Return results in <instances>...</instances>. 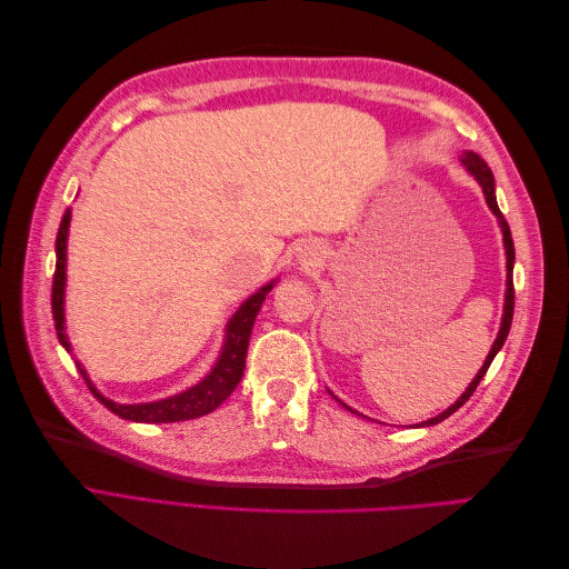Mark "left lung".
<instances>
[{"instance_id": "1", "label": "left lung", "mask_w": 569, "mask_h": 569, "mask_svg": "<svg viewBox=\"0 0 569 569\" xmlns=\"http://www.w3.org/2000/svg\"><path fill=\"white\" fill-rule=\"evenodd\" d=\"M462 163L468 166V170L470 173L477 178V182L481 184V189H485V197H487V203H489V209L498 216V222H501V230H503V242H506V256H508V289H506V311H503V322H501V330H498V337H496V341H493V347H491V351H489V356H487V360H485V366H481V370L477 372V377L475 380L470 382V387L465 389V393L460 396V399L449 408V410H443L441 416H437V418H432V420H425L422 425H418V427H429V425H437V422H441V420H446L449 416H453V412L462 406V403H468V399L470 396L475 393V389L479 387V382H481V377L487 375V370H489V366H491V360L496 358V353L501 351V347L506 343V337H508V332H510V322H512V311H515V284H512V263H515V247H512V237H510V228H508V220L503 218V213H501V209H498V201H496V192H493V173L489 170V166L481 161L477 153H472V151H465V157H462Z\"/></svg>"}]
</instances>
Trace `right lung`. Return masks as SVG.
<instances>
[{
    "label": "right lung",
    "instance_id": "right-lung-1",
    "mask_svg": "<svg viewBox=\"0 0 569 569\" xmlns=\"http://www.w3.org/2000/svg\"><path fill=\"white\" fill-rule=\"evenodd\" d=\"M68 222H71V209H68L61 218L59 234H57V268H54V282H51V313H54V325H57V335L59 341L68 351V341L63 335V284H66V237H68ZM272 284H266L263 289H258L253 297H249L239 311L232 316L228 325V337H226V347H222V353L218 358V363L213 372L201 380L197 387L187 389L178 396H170V399L163 401H153V403H137V406H118L109 399H104L88 380V375L80 368V375L88 382L90 391L94 393V399L104 403L111 412H116L118 418H126L132 422H182V420H194L206 416V412L216 410L228 396L234 391L244 375L247 366V349H249V337H251V327L256 322L258 311L268 297V291Z\"/></svg>",
    "mask_w": 569,
    "mask_h": 569
}]
</instances>
